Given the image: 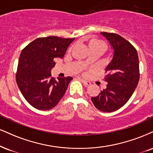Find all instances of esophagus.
<instances>
[{
    "label": "esophagus",
    "mask_w": 153,
    "mask_h": 153,
    "mask_svg": "<svg viewBox=\"0 0 153 153\" xmlns=\"http://www.w3.org/2000/svg\"><path fill=\"white\" fill-rule=\"evenodd\" d=\"M81 81L82 82V83H83L85 85V86H88V85H91V82L89 81H87V80H83V79H81Z\"/></svg>",
    "instance_id": "34e87169"
}]
</instances>
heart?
I'll return each mask as SVG.
<instances>
[{"label":"heart","mask_w":153,"mask_h":153,"mask_svg":"<svg viewBox=\"0 0 153 153\" xmlns=\"http://www.w3.org/2000/svg\"><path fill=\"white\" fill-rule=\"evenodd\" d=\"M88 45L90 49H97L102 52L106 48V44L102 40L97 38H92L88 41Z\"/></svg>","instance_id":"obj_1"}]
</instances>
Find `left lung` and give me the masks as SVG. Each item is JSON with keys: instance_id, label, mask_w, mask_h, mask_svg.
I'll use <instances>...</instances> for the list:
<instances>
[{"instance_id": "obj_1", "label": "left lung", "mask_w": 153, "mask_h": 153, "mask_svg": "<svg viewBox=\"0 0 153 153\" xmlns=\"http://www.w3.org/2000/svg\"><path fill=\"white\" fill-rule=\"evenodd\" d=\"M113 49V57L105 68L107 88L91 100L97 110L106 113L120 109L129 100L140 79L137 51L129 41L113 33H100Z\"/></svg>"}]
</instances>
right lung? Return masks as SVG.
Returning <instances> with one entry per match:
<instances>
[{"mask_svg":"<svg viewBox=\"0 0 153 153\" xmlns=\"http://www.w3.org/2000/svg\"><path fill=\"white\" fill-rule=\"evenodd\" d=\"M75 38L48 36L34 40L20 55L16 82L23 97L38 110H47L57 105L65 94L72 77H51L54 59L62 58Z\"/></svg>","mask_w":153,"mask_h":153,"instance_id":"add662e5","label":"right lung"}]
</instances>
